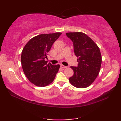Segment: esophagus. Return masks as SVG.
Instances as JSON below:
<instances>
[{"label": "esophagus", "mask_w": 121, "mask_h": 121, "mask_svg": "<svg viewBox=\"0 0 121 121\" xmlns=\"http://www.w3.org/2000/svg\"><path fill=\"white\" fill-rule=\"evenodd\" d=\"M60 66H61V68H63V69H64V68H67V66H65V65H60Z\"/></svg>", "instance_id": "34e87169"}]
</instances>
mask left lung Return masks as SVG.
I'll return each instance as SVG.
<instances>
[{
  "label": "left lung",
  "mask_w": 121,
  "mask_h": 121,
  "mask_svg": "<svg viewBox=\"0 0 121 121\" xmlns=\"http://www.w3.org/2000/svg\"><path fill=\"white\" fill-rule=\"evenodd\" d=\"M73 43L74 51L78 57V66H71L73 75L69 78L74 87L84 88L93 83L99 74L102 58L99 47L91 38L82 32L66 33Z\"/></svg>",
  "instance_id": "obj_1"
}]
</instances>
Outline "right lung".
<instances>
[{"label":"right lung","mask_w":121,"mask_h":121,"mask_svg":"<svg viewBox=\"0 0 121 121\" xmlns=\"http://www.w3.org/2000/svg\"><path fill=\"white\" fill-rule=\"evenodd\" d=\"M61 33L40 34L33 37L23 49L21 65L27 79L39 87H45L53 81L60 65L47 64V55L54 42Z\"/></svg>","instance_id":"1"}]
</instances>
